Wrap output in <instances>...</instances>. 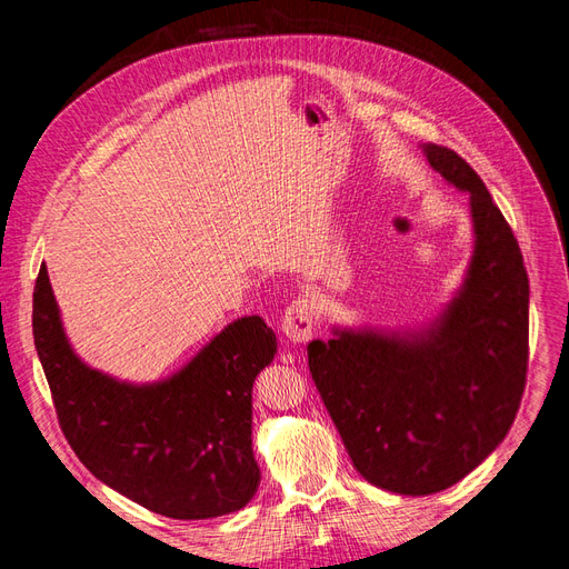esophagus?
I'll return each instance as SVG.
<instances>
[{
  "label": "esophagus",
  "instance_id": "obj_1",
  "mask_svg": "<svg viewBox=\"0 0 569 569\" xmlns=\"http://www.w3.org/2000/svg\"><path fill=\"white\" fill-rule=\"evenodd\" d=\"M282 332L291 343H306L316 332V308L308 297H299L287 306L282 316Z\"/></svg>",
  "mask_w": 569,
  "mask_h": 569
}]
</instances>
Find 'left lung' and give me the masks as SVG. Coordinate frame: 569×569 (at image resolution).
Here are the masks:
<instances>
[{
    "label": "left lung",
    "mask_w": 569,
    "mask_h": 569,
    "mask_svg": "<svg viewBox=\"0 0 569 569\" xmlns=\"http://www.w3.org/2000/svg\"><path fill=\"white\" fill-rule=\"evenodd\" d=\"M443 180L470 192L475 253L458 297L422 332L335 330L308 368L370 485L406 496L453 487L518 416L529 360V280L508 220L470 163L422 144Z\"/></svg>",
    "instance_id": "left-lung-1"
}]
</instances>
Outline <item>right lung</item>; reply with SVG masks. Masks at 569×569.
Instances as JSON below:
<instances>
[{"instance_id":"1","label":"right lung","mask_w":569,"mask_h":569,"mask_svg":"<svg viewBox=\"0 0 569 569\" xmlns=\"http://www.w3.org/2000/svg\"><path fill=\"white\" fill-rule=\"evenodd\" d=\"M32 337L61 432L97 479L173 520L218 518L251 501L261 481L251 389L278 351L263 318L234 320L166 382H116L73 353L42 263Z\"/></svg>"}]
</instances>
